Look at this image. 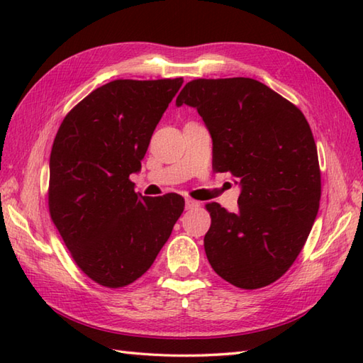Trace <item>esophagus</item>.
<instances>
[{"mask_svg":"<svg viewBox=\"0 0 363 363\" xmlns=\"http://www.w3.org/2000/svg\"><path fill=\"white\" fill-rule=\"evenodd\" d=\"M196 207H199V203L195 201V199H191V198H187V199H186V209H187V211L196 209Z\"/></svg>","mask_w":363,"mask_h":363,"instance_id":"1","label":"esophagus"}]
</instances>
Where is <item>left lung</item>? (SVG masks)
Here are the masks:
<instances>
[{"mask_svg":"<svg viewBox=\"0 0 363 363\" xmlns=\"http://www.w3.org/2000/svg\"><path fill=\"white\" fill-rule=\"evenodd\" d=\"M176 104L196 107L213 142V169L240 181L238 211L206 204L204 250L238 289L273 284L311 234L321 196L317 145L298 107L251 78L194 79Z\"/></svg>","mask_w":363,"mask_h":363,"instance_id":"left-lung-1","label":"left lung"}]
</instances>
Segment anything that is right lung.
Returning <instances> with one entry per match:
<instances>
[{"mask_svg": "<svg viewBox=\"0 0 363 363\" xmlns=\"http://www.w3.org/2000/svg\"><path fill=\"white\" fill-rule=\"evenodd\" d=\"M182 82H107L65 115L54 138L51 220L76 265L103 287H126L148 272L186 206L176 194L137 195L129 179Z\"/></svg>", "mask_w": 363, "mask_h": 363, "instance_id": "right-lung-1", "label": "right lung"}]
</instances>
